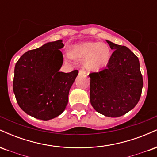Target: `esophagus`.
Listing matches in <instances>:
<instances>
[{"mask_svg": "<svg viewBox=\"0 0 157 157\" xmlns=\"http://www.w3.org/2000/svg\"><path fill=\"white\" fill-rule=\"evenodd\" d=\"M79 75H83V76H86L87 73H86V71H85L84 69H80V71H79Z\"/></svg>", "mask_w": 157, "mask_h": 157, "instance_id": "obj_1", "label": "esophagus"}]
</instances>
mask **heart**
Masks as SVG:
<instances>
[{
	"instance_id": "heart-1",
	"label": "heart",
	"mask_w": 157,
	"mask_h": 157,
	"mask_svg": "<svg viewBox=\"0 0 157 157\" xmlns=\"http://www.w3.org/2000/svg\"><path fill=\"white\" fill-rule=\"evenodd\" d=\"M68 57L83 60L87 69L98 71L107 66L111 58V49L104 43L86 42L74 46Z\"/></svg>"
}]
</instances>
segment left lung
<instances>
[{"mask_svg": "<svg viewBox=\"0 0 157 157\" xmlns=\"http://www.w3.org/2000/svg\"><path fill=\"white\" fill-rule=\"evenodd\" d=\"M106 41L114 51L105 69L89 75L90 102L98 113L118 117L138 103L143 80L138 57L126 46Z\"/></svg>", "mask_w": 157, "mask_h": 157, "instance_id": "obj_1", "label": "left lung"}]
</instances>
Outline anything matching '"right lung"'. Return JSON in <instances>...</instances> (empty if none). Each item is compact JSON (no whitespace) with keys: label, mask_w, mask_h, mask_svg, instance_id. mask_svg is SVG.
<instances>
[{"label":"right lung","mask_w":157,"mask_h":157,"mask_svg":"<svg viewBox=\"0 0 157 157\" xmlns=\"http://www.w3.org/2000/svg\"><path fill=\"white\" fill-rule=\"evenodd\" d=\"M62 40L26 52L16 63L13 91L20 108L36 119L49 120L64 111L68 93L78 75L60 71L63 63Z\"/></svg>","instance_id":"obj_1"}]
</instances>
